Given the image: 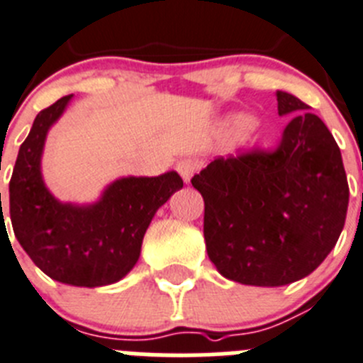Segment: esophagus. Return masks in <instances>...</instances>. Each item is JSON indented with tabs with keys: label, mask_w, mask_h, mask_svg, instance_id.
<instances>
[{
	"label": "esophagus",
	"mask_w": 363,
	"mask_h": 363,
	"mask_svg": "<svg viewBox=\"0 0 363 363\" xmlns=\"http://www.w3.org/2000/svg\"><path fill=\"white\" fill-rule=\"evenodd\" d=\"M177 172L181 174V177L184 179L186 184H189V181H191V177L199 172V168H201V164H199V161H195V159L191 157H184L181 159V161H177Z\"/></svg>",
	"instance_id": "1"
}]
</instances>
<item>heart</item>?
<instances>
[{"mask_svg": "<svg viewBox=\"0 0 363 363\" xmlns=\"http://www.w3.org/2000/svg\"><path fill=\"white\" fill-rule=\"evenodd\" d=\"M240 123H242V125H245V123H247V121H245V120H240Z\"/></svg>", "mask_w": 363, "mask_h": 363, "instance_id": "b5f03b06", "label": "heart"}]
</instances>
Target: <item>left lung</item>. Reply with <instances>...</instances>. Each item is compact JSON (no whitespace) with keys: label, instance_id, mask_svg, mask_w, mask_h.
I'll return each mask as SVG.
<instances>
[{"label":"left lung","instance_id":"1","mask_svg":"<svg viewBox=\"0 0 363 363\" xmlns=\"http://www.w3.org/2000/svg\"><path fill=\"white\" fill-rule=\"evenodd\" d=\"M276 96L279 116H294L276 150L218 157L191 179L204 199L209 259L250 286H283L313 272L350 204L340 148L324 121L294 94Z\"/></svg>","mask_w":363,"mask_h":363}]
</instances>
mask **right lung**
<instances>
[{
  "instance_id": "1",
  "label": "right lung",
  "mask_w": 363,
  "mask_h": 363,
  "mask_svg": "<svg viewBox=\"0 0 363 363\" xmlns=\"http://www.w3.org/2000/svg\"><path fill=\"white\" fill-rule=\"evenodd\" d=\"M71 100L73 94L60 98L33 120L9 184L10 222L25 252L46 276L94 289L116 283L134 269L152 218L182 188V179L174 170L157 177L128 175L111 182L96 202H60L44 184L40 159L50 128Z\"/></svg>"
}]
</instances>
